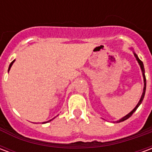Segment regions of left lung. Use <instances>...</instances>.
<instances>
[{
  "label": "left lung",
  "instance_id": "obj_1",
  "mask_svg": "<svg viewBox=\"0 0 152 152\" xmlns=\"http://www.w3.org/2000/svg\"><path fill=\"white\" fill-rule=\"evenodd\" d=\"M134 52V56H135V58H136V60L137 61V63H138V64H139V66H140V68L141 70H142V76H143V82H144V87H143V91H142V96H141V99L140 100H139V102H137V104L136 105V107H134L132 111H131L129 114H127L125 116H124V117H122L121 119H120L119 121H117L116 122L117 123H119V122H122V121H125V120H127V119H129V118L130 117L131 115H133V113H134L136 110L137 109V107L140 106V104L142 103V100H143L144 99V95H145V92H146V76H145V69H144V66H143V63L141 61L139 58H138V57H137V55L135 53V52L134 51H133Z\"/></svg>",
  "mask_w": 152,
  "mask_h": 152
}]
</instances>
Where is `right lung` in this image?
<instances>
[{"instance_id": "1", "label": "right lung", "mask_w": 152, "mask_h": 152, "mask_svg": "<svg viewBox=\"0 0 152 152\" xmlns=\"http://www.w3.org/2000/svg\"><path fill=\"white\" fill-rule=\"evenodd\" d=\"M15 59L14 60V61H12L11 63H10V66H9V69H8V72H10V67H11L12 65H13V63H15ZM54 118H55V117H54ZM54 118H53V119H51V120H50V121H46V122H43V123H42V124H45V123H47V122H50V121H52V120H53V119H54Z\"/></svg>"}]
</instances>
